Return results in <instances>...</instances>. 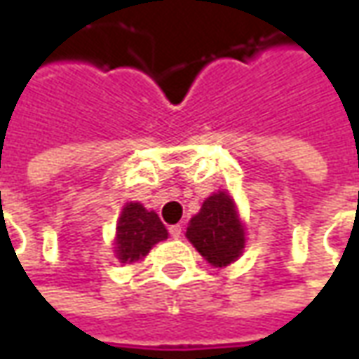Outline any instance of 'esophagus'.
Returning a JSON list of instances; mask_svg holds the SVG:
<instances>
[{
  "mask_svg": "<svg viewBox=\"0 0 359 359\" xmlns=\"http://www.w3.org/2000/svg\"><path fill=\"white\" fill-rule=\"evenodd\" d=\"M169 234H171L172 238H180V234H182V226L180 225L169 226Z\"/></svg>",
  "mask_w": 359,
  "mask_h": 359,
  "instance_id": "obj_1",
  "label": "esophagus"
}]
</instances>
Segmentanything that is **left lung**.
<instances>
[{"instance_id": "8db88e82", "label": "left lung", "mask_w": 359, "mask_h": 359, "mask_svg": "<svg viewBox=\"0 0 359 359\" xmlns=\"http://www.w3.org/2000/svg\"><path fill=\"white\" fill-rule=\"evenodd\" d=\"M187 238L213 267L236 262L246 246V233L233 198L223 190L205 198L188 223Z\"/></svg>"}]
</instances>
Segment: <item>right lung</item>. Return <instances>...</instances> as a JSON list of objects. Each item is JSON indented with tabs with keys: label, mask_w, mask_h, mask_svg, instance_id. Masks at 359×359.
Segmentation results:
<instances>
[{
	"label": "right lung",
	"mask_w": 359,
	"mask_h": 359,
	"mask_svg": "<svg viewBox=\"0 0 359 359\" xmlns=\"http://www.w3.org/2000/svg\"><path fill=\"white\" fill-rule=\"evenodd\" d=\"M167 229L156 211H148L142 203H126L117 221L115 254L121 264H134L149 254L157 242L167 238Z\"/></svg>",
	"instance_id": "obj_1"
}]
</instances>
